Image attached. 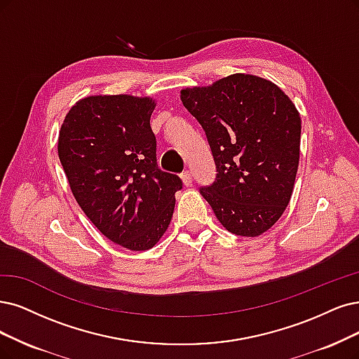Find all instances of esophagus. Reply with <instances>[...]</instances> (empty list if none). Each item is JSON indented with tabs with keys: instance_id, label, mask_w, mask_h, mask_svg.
<instances>
[{
	"instance_id": "obj_1",
	"label": "esophagus",
	"mask_w": 359,
	"mask_h": 359,
	"mask_svg": "<svg viewBox=\"0 0 359 359\" xmlns=\"http://www.w3.org/2000/svg\"><path fill=\"white\" fill-rule=\"evenodd\" d=\"M180 179H182L184 187H189V184L192 183V175H191L189 171H183L182 175H180Z\"/></svg>"
}]
</instances>
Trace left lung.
Returning a JSON list of instances; mask_svg holds the SVG:
<instances>
[{"label":"left lung","instance_id":"8db88e82","mask_svg":"<svg viewBox=\"0 0 359 359\" xmlns=\"http://www.w3.org/2000/svg\"><path fill=\"white\" fill-rule=\"evenodd\" d=\"M180 99L201 124L216 180L201 188L226 231L259 236L284 213L293 194L302 121L294 103L268 79L233 74Z\"/></svg>","mask_w":359,"mask_h":359}]
</instances>
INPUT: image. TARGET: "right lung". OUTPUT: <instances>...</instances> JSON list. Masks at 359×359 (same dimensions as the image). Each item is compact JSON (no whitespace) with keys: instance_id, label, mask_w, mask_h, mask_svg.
Returning <instances> with one entry per match:
<instances>
[{"instance_id":"1","label":"right lung","mask_w":359,"mask_h":359,"mask_svg":"<svg viewBox=\"0 0 359 359\" xmlns=\"http://www.w3.org/2000/svg\"><path fill=\"white\" fill-rule=\"evenodd\" d=\"M151 97L88 96L66 114L57 142L78 205L112 243L152 248L167 231L182 180L156 165Z\"/></svg>"}]
</instances>
